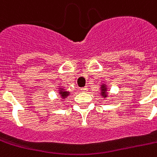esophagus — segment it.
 <instances>
[{
  "label": "esophagus",
  "mask_w": 157,
  "mask_h": 157,
  "mask_svg": "<svg viewBox=\"0 0 157 157\" xmlns=\"http://www.w3.org/2000/svg\"><path fill=\"white\" fill-rule=\"evenodd\" d=\"M87 90H88V88H86V87H82V88H81V92H86Z\"/></svg>",
  "instance_id": "esophagus-1"
}]
</instances>
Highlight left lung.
Returning <instances> with one entry per match:
<instances>
[{
	"instance_id": "obj_1",
	"label": "left lung",
	"mask_w": 157,
	"mask_h": 157,
	"mask_svg": "<svg viewBox=\"0 0 157 157\" xmlns=\"http://www.w3.org/2000/svg\"><path fill=\"white\" fill-rule=\"evenodd\" d=\"M100 94L103 98H106L108 96V87L105 84H102L100 86Z\"/></svg>"
}]
</instances>
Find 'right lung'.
I'll list each match as a JSON object with an SVG mask.
<instances>
[{"label": "right lung", "mask_w": 157, "mask_h": 157, "mask_svg": "<svg viewBox=\"0 0 157 157\" xmlns=\"http://www.w3.org/2000/svg\"><path fill=\"white\" fill-rule=\"evenodd\" d=\"M58 93H59L60 94V97L62 98L63 100H65L66 98L67 97V96H69V94H70V92L67 91V90L63 89V88H59Z\"/></svg>", "instance_id": "add662e5"}]
</instances>
